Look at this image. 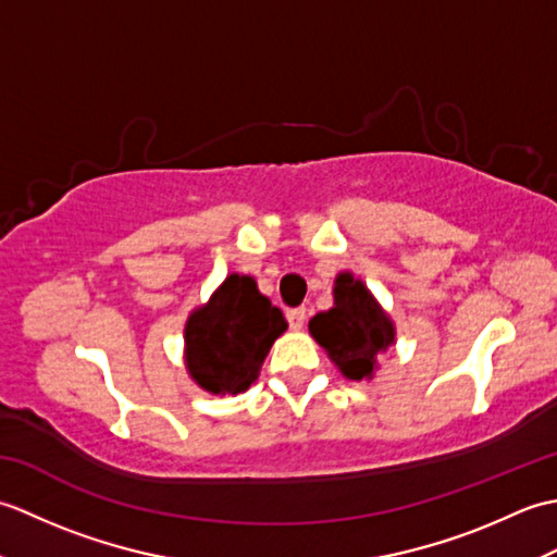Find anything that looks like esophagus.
I'll return each instance as SVG.
<instances>
[{"label": "esophagus", "instance_id": "1", "mask_svg": "<svg viewBox=\"0 0 557 557\" xmlns=\"http://www.w3.org/2000/svg\"><path fill=\"white\" fill-rule=\"evenodd\" d=\"M306 321V309H289L287 311V323L292 330H301Z\"/></svg>", "mask_w": 557, "mask_h": 557}]
</instances>
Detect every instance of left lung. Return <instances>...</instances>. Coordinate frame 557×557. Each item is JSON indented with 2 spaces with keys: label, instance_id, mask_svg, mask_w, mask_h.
I'll list each match as a JSON object with an SVG mask.
<instances>
[{
  "label": "left lung",
  "instance_id": "8db88e82",
  "mask_svg": "<svg viewBox=\"0 0 557 557\" xmlns=\"http://www.w3.org/2000/svg\"><path fill=\"white\" fill-rule=\"evenodd\" d=\"M333 294L335 306L311 318L309 333L327 351L342 375L349 381H371L377 357L395 345V323L369 287L351 272H339Z\"/></svg>",
  "mask_w": 557,
  "mask_h": 557
}]
</instances>
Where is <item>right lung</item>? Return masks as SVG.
<instances>
[{"instance_id":"right-lung-1","label":"right lung","mask_w":557,"mask_h":557,"mask_svg":"<svg viewBox=\"0 0 557 557\" xmlns=\"http://www.w3.org/2000/svg\"><path fill=\"white\" fill-rule=\"evenodd\" d=\"M287 321L258 292L253 277L230 275L184 327L186 371L206 393L239 395L258 381L260 366Z\"/></svg>"}]
</instances>
